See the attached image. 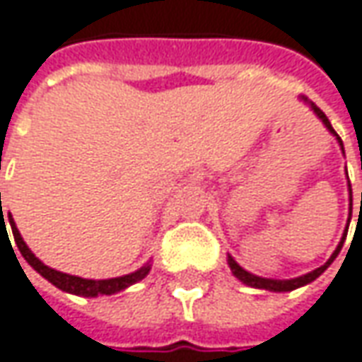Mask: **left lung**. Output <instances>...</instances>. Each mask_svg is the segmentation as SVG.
<instances>
[{"mask_svg":"<svg viewBox=\"0 0 362 362\" xmlns=\"http://www.w3.org/2000/svg\"><path fill=\"white\" fill-rule=\"evenodd\" d=\"M302 103L310 107V111H314V115L320 119L324 123V127L330 132V134L337 137L338 146H340V150L344 153V146H342V139L338 137V134L332 129V125H330V121L328 117L322 113V109L320 107H316L314 103L310 101L308 97H302ZM346 178H349V174H346ZM349 221H346V228H344V233H342V239H340V243L337 245V249H334V253L330 255V259L326 261L324 265H320L318 269H314V272H310V274L300 275V277H291V279H274V277H261V275L251 274V272H247L243 269L237 261L233 259L230 255L227 257L228 267H230V272L233 275L239 279V281H243L245 286H249V288H255V290H267V291H291V290H298V288H302V286H308V284H312L316 277H320V275L330 267V263L337 259L338 253H340V249H342V245H344V239H346V233H349V225H351V216H353V188H351V182H349ZM361 209H362V194H361Z\"/></svg>","mask_w":362,"mask_h":362,"instance_id":"1","label":"left lung"}]
</instances>
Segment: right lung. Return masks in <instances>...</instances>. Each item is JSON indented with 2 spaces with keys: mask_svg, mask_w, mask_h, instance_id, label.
<instances>
[{
  "mask_svg": "<svg viewBox=\"0 0 362 362\" xmlns=\"http://www.w3.org/2000/svg\"><path fill=\"white\" fill-rule=\"evenodd\" d=\"M0 211H1V192H0ZM11 227V233H13V241L18 245V249H20V253H22V257H24L36 272H38L44 279H48L52 286H56L58 290L62 291H69V293H74V296H85V298H97V296H111V293H117L121 290H127L129 286H134L137 281H141L146 275L150 274L151 269V263L148 261L144 267H139L137 272L134 274H127V275H119V277H111V279H85V277H78V275H69V274H62V272H56L52 267H48V265H44L42 261L30 251V247L25 245V241L22 239V235H20V230L16 227V221H13V216H11V212L6 214V218H4V211H1L0 216V235H8V225ZM9 239V235H8ZM11 245V243H9ZM13 251V249H11ZM18 259V257H16Z\"/></svg>",
  "mask_w": 362,
  "mask_h": 362,
  "instance_id": "add662e5",
  "label": "right lung"
}]
</instances>
